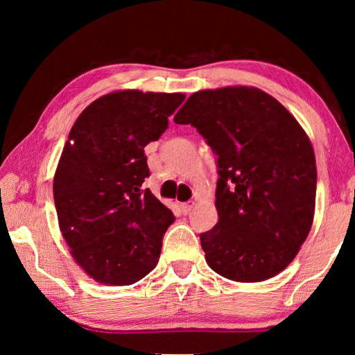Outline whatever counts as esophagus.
Returning a JSON list of instances; mask_svg holds the SVG:
<instances>
[{
	"instance_id": "obj_1",
	"label": "esophagus",
	"mask_w": 355,
	"mask_h": 355,
	"mask_svg": "<svg viewBox=\"0 0 355 355\" xmlns=\"http://www.w3.org/2000/svg\"><path fill=\"white\" fill-rule=\"evenodd\" d=\"M193 207H196V202H186V203H182L181 205V208H182V213L184 215H189V213H191L192 210H193Z\"/></svg>"
}]
</instances>
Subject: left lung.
<instances>
[{
    "label": "left lung",
    "mask_w": 355,
    "mask_h": 355,
    "mask_svg": "<svg viewBox=\"0 0 355 355\" xmlns=\"http://www.w3.org/2000/svg\"><path fill=\"white\" fill-rule=\"evenodd\" d=\"M174 123L191 124L218 157V223L200 234L208 266L259 283L295 259L312 230L313 147L297 119L257 87L198 90Z\"/></svg>",
    "instance_id": "obj_1"
}]
</instances>
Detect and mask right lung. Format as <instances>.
I'll use <instances>...</instances> for the list:
<instances>
[{
    "label": "right lung",
    "mask_w": 355,
    "mask_h": 355,
    "mask_svg": "<svg viewBox=\"0 0 355 355\" xmlns=\"http://www.w3.org/2000/svg\"><path fill=\"white\" fill-rule=\"evenodd\" d=\"M184 94L118 90L72 125L53 179L58 223L76 263L106 286H129L159 260L174 215L148 189L144 148L158 140Z\"/></svg>",
    "instance_id": "add662e5"
}]
</instances>
